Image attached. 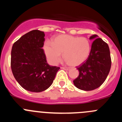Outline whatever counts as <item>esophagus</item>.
I'll return each mask as SVG.
<instances>
[{
    "label": "esophagus",
    "instance_id": "obj_1",
    "mask_svg": "<svg viewBox=\"0 0 122 122\" xmlns=\"http://www.w3.org/2000/svg\"><path fill=\"white\" fill-rule=\"evenodd\" d=\"M61 68L63 69V70H70L69 68H66V67H62Z\"/></svg>",
    "mask_w": 122,
    "mask_h": 122
}]
</instances>
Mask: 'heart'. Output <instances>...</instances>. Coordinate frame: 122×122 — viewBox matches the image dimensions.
<instances>
[{
    "label": "heart",
    "mask_w": 122,
    "mask_h": 122,
    "mask_svg": "<svg viewBox=\"0 0 122 122\" xmlns=\"http://www.w3.org/2000/svg\"><path fill=\"white\" fill-rule=\"evenodd\" d=\"M43 48L46 57L52 64H57L63 54V59L69 65L76 66L89 57L91 43L86 37L62 34L55 36L52 43L45 42Z\"/></svg>",
    "instance_id": "1"
}]
</instances>
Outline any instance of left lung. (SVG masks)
Listing matches in <instances>:
<instances>
[{"instance_id":"left-lung-1","label":"left lung","mask_w":122,"mask_h":122,"mask_svg":"<svg viewBox=\"0 0 122 122\" xmlns=\"http://www.w3.org/2000/svg\"><path fill=\"white\" fill-rule=\"evenodd\" d=\"M97 35H92V43L90 54L85 62L77 68L78 77L73 81L74 86L81 90L90 91L97 89L107 78L111 66L109 46Z\"/></svg>"}]
</instances>
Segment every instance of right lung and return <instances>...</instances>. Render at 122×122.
Masks as SVG:
<instances>
[{
  "instance_id": "right-lung-1",
  "label": "right lung",
  "mask_w": 122,
  "mask_h": 122,
  "mask_svg": "<svg viewBox=\"0 0 122 122\" xmlns=\"http://www.w3.org/2000/svg\"><path fill=\"white\" fill-rule=\"evenodd\" d=\"M45 33L33 30L13 44L11 52V68L19 85L28 91L41 92L53 82L60 68L50 66L43 47Z\"/></svg>"
}]
</instances>
